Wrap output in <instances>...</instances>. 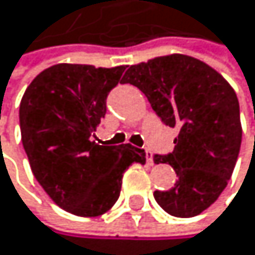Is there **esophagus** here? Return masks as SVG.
<instances>
[{
    "instance_id": "obj_1",
    "label": "esophagus",
    "mask_w": 255,
    "mask_h": 255,
    "mask_svg": "<svg viewBox=\"0 0 255 255\" xmlns=\"http://www.w3.org/2000/svg\"><path fill=\"white\" fill-rule=\"evenodd\" d=\"M145 158H147V162L150 165H153V153L150 150H145Z\"/></svg>"
}]
</instances>
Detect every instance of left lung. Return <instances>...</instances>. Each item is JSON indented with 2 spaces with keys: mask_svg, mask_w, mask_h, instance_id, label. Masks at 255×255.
<instances>
[{
  "mask_svg": "<svg viewBox=\"0 0 255 255\" xmlns=\"http://www.w3.org/2000/svg\"><path fill=\"white\" fill-rule=\"evenodd\" d=\"M124 83L137 86L158 118L179 128L173 151L153 156L156 164L169 162L178 176L172 189L155 190L156 203L173 217L201 214L225 190L239 158L236 91L209 65L183 54L130 66Z\"/></svg>",
  "mask_w": 255,
  "mask_h": 255,
  "instance_id": "1",
  "label": "left lung"
}]
</instances>
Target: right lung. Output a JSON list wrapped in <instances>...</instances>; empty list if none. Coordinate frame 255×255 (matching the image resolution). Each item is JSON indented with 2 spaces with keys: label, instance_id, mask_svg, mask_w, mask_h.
<instances>
[{
  "label": "right lung",
  "instance_id": "right-lung-1",
  "mask_svg": "<svg viewBox=\"0 0 255 255\" xmlns=\"http://www.w3.org/2000/svg\"><path fill=\"white\" fill-rule=\"evenodd\" d=\"M124 71L54 65L32 80L19 104L21 140L33 176L57 206L79 217L110 211L124 172L133 162L145 164L142 148L93 140Z\"/></svg>",
  "mask_w": 255,
  "mask_h": 255
}]
</instances>
